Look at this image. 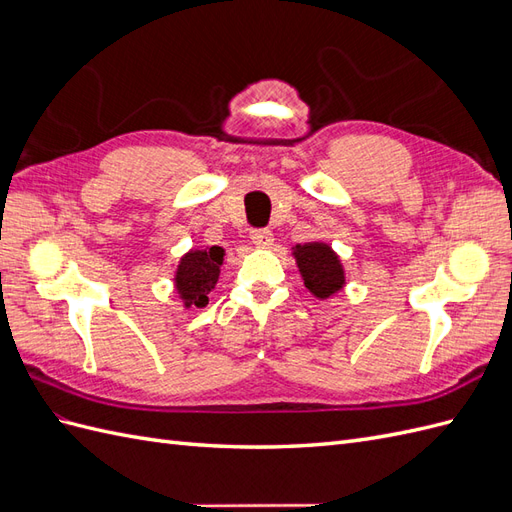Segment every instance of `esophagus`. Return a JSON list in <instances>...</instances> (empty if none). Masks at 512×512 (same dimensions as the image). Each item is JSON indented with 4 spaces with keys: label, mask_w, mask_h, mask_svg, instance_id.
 Listing matches in <instances>:
<instances>
[{
    "label": "esophagus",
    "mask_w": 512,
    "mask_h": 512,
    "mask_svg": "<svg viewBox=\"0 0 512 512\" xmlns=\"http://www.w3.org/2000/svg\"><path fill=\"white\" fill-rule=\"evenodd\" d=\"M250 239L258 247H269L273 243V232L269 228H252L250 230Z\"/></svg>",
    "instance_id": "34e87169"
}]
</instances>
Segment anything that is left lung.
<instances>
[{
    "instance_id": "obj_1",
    "label": "left lung",
    "mask_w": 512,
    "mask_h": 512,
    "mask_svg": "<svg viewBox=\"0 0 512 512\" xmlns=\"http://www.w3.org/2000/svg\"><path fill=\"white\" fill-rule=\"evenodd\" d=\"M305 288L318 299H327L344 286V269L337 254L324 243H305L294 247Z\"/></svg>"
}]
</instances>
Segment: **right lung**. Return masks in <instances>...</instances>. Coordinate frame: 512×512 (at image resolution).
Returning a JSON list of instances; mask_svg holds the SVG:
<instances>
[{
  "label": "right lung",
  "mask_w": 512,
  "mask_h": 512,
  "mask_svg": "<svg viewBox=\"0 0 512 512\" xmlns=\"http://www.w3.org/2000/svg\"><path fill=\"white\" fill-rule=\"evenodd\" d=\"M222 260L224 250L218 245L209 247V250H192L181 258L175 286L185 307H205L209 303V292L218 282Z\"/></svg>",
  "instance_id": "right-lung-1"
}]
</instances>
